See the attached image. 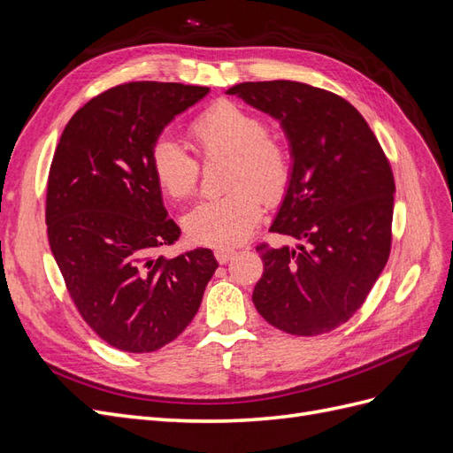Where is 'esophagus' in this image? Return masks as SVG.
<instances>
[{
    "mask_svg": "<svg viewBox=\"0 0 453 453\" xmlns=\"http://www.w3.org/2000/svg\"><path fill=\"white\" fill-rule=\"evenodd\" d=\"M234 250H228V248H219V250H215V258L219 260V265H226L228 260L234 257Z\"/></svg>",
    "mask_w": 453,
    "mask_h": 453,
    "instance_id": "34e87169",
    "label": "esophagus"
}]
</instances>
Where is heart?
<instances>
[{
  "mask_svg": "<svg viewBox=\"0 0 453 453\" xmlns=\"http://www.w3.org/2000/svg\"><path fill=\"white\" fill-rule=\"evenodd\" d=\"M188 135L203 160L228 158L225 188L219 198L203 200L183 219L190 242L230 248L248 240L263 215V200L276 205L293 180L289 149L268 132L266 120L232 100H217L188 125ZM150 172L160 190L172 200L196 193L200 164L172 140L150 149Z\"/></svg>",
  "mask_w": 453,
  "mask_h": 453,
  "instance_id": "b5f03b06",
  "label": "heart"
}]
</instances>
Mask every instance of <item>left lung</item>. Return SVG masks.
<instances>
[{
	"label": "left lung",
	"instance_id": "left-lung-1",
	"mask_svg": "<svg viewBox=\"0 0 453 453\" xmlns=\"http://www.w3.org/2000/svg\"><path fill=\"white\" fill-rule=\"evenodd\" d=\"M226 94L278 119L293 157V180L270 232L300 243L257 245L265 272L253 304L283 333H331L363 306L389 258V160L338 94L296 81L240 83Z\"/></svg>",
	"mask_w": 453,
	"mask_h": 453
}]
</instances>
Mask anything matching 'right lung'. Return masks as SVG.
Here are the masks:
<instances>
[{"mask_svg": "<svg viewBox=\"0 0 453 453\" xmlns=\"http://www.w3.org/2000/svg\"><path fill=\"white\" fill-rule=\"evenodd\" d=\"M208 87L135 81L87 102L67 122L47 183V234L67 293L109 346L149 353L196 315L217 270L211 250L157 255L181 230L150 172V149Z\"/></svg>", "mask_w": 453, "mask_h": 453, "instance_id": "1", "label": "right lung"}]
</instances>
